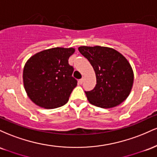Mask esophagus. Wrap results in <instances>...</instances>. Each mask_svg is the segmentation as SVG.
Returning a JSON list of instances; mask_svg holds the SVG:
<instances>
[{
    "label": "esophagus",
    "mask_w": 157,
    "mask_h": 157,
    "mask_svg": "<svg viewBox=\"0 0 157 157\" xmlns=\"http://www.w3.org/2000/svg\"><path fill=\"white\" fill-rule=\"evenodd\" d=\"M83 81H84V77H82V78H81V79H80V80H79V82H80V84H82V82H83Z\"/></svg>",
    "instance_id": "esophagus-1"
}]
</instances>
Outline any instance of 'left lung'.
I'll use <instances>...</instances> for the list:
<instances>
[{
    "label": "left lung",
    "instance_id": "8db88e82",
    "mask_svg": "<svg viewBox=\"0 0 157 157\" xmlns=\"http://www.w3.org/2000/svg\"><path fill=\"white\" fill-rule=\"evenodd\" d=\"M78 49L96 74L95 87L85 91L90 103L103 109L122 103L128 97L134 82V73L128 61L111 48L80 46Z\"/></svg>",
    "mask_w": 157,
    "mask_h": 157
}]
</instances>
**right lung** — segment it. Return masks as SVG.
Wrapping results in <instances>:
<instances>
[{
	"instance_id": "right-lung-1",
	"label": "right lung",
	"mask_w": 157,
	"mask_h": 157,
	"mask_svg": "<svg viewBox=\"0 0 157 157\" xmlns=\"http://www.w3.org/2000/svg\"><path fill=\"white\" fill-rule=\"evenodd\" d=\"M73 48H52L30 57L23 68V85L27 95L36 105L56 109L68 102L76 87L74 67L68 58Z\"/></svg>"
}]
</instances>
